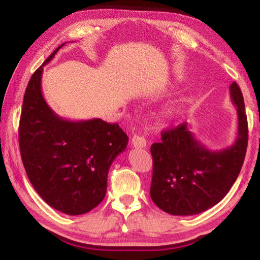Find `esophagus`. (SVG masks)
<instances>
[{"mask_svg": "<svg viewBox=\"0 0 260 260\" xmlns=\"http://www.w3.org/2000/svg\"><path fill=\"white\" fill-rule=\"evenodd\" d=\"M132 147L133 148H146L147 147V142L146 140H144V138H142V136H139V135H134L133 138H132Z\"/></svg>", "mask_w": 260, "mask_h": 260, "instance_id": "34e87169", "label": "esophagus"}]
</instances>
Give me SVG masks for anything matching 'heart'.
Returning a JSON list of instances; mask_svg holds the SVG:
<instances>
[{"instance_id":"b5f03b06","label":"heart","mask_w":260,"mask_h":260,"mask_svg":"<svg viewBox=\"0 0 260 260\" xmlns=\"http://www.w3.org/2000/svg\"><path fill=\"white\" fill-rule=\"evenodd\" d=\"M182 108H183V102H178L170 105V107L165 110V117L167 119H172V118L177 117V114H179V112L181 111Z\"/></svg>"}]
</instances>
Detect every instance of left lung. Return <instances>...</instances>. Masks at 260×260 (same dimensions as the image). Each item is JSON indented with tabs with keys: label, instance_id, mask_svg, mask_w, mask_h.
I'll list each match as a JSON object with an SVG mask.
<instances>
[{
	"label": "left lung",
	"instance_id": "1",
	"mask_svg": "<svg viewBox=\"0 0 260 260\" xmlns=\"http://www.w3.org/2000/svg\"><path fill=\"white\" fill-rule=\"evenodd\" d=\"M230 91L239 118L232 146L210 150L188 129L187 122L161 132L160 142L151 146L150 196L160 210L173 215L204 212L226 196L239 177L248 147V120L236 82L230 86Z\"/></svg>",
	"mask_w": 260,
	"mask_h": 260
}]
</instances>
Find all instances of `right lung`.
Segmentation results:
<instances>
[{"label": "right lung", "mask_w": 260, "mask_h": 260, "mask_svg": "<svg viewBox=\"0 0 260 260\" xmlns=\"http://www.w3.org/2000/svg\"><path fill=\"white\" fill-rule=\"evenodd\" d=\"M26 88L19 122V148L26 174L41 199L69 215L89 212L103 201L112 161L128 136L118 124L95 118L72 121L52 111L43 99V67Z\"/></svg>", "instance_id": "right-lung-1"}]
</instances>
